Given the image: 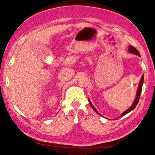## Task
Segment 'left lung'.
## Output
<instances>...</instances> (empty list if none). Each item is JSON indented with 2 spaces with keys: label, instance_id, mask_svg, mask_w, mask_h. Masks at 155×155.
<instances>
[{
  "label": "left lung",
  "instance_id": "1",
  "mask_svg": "<svg viewBox=\"0 0 155 155\" xmlns=\"http://www.w3.org/2000/svg\"><path fill=\"white\" fill-rule=\"evenodd\" d=\"M128 52L131 53V54H135V55H137V56H138L139 57H140V53L138 52V51H137L135 48L133 47V46H129ZM143 80H144V75H143V76H142V77H141V79H140V83L138 84V89H137V92H136V98L135 99L134 102L133 103V104L131 105V107L130 108H128V109L126 110V111L123 112V113L121 114V115L120 116V117H121V116L126 115V114H128L129 112H130L131 111H133V110L134 109L135 107H136L137 104H138V101H139V99H140V94H141V92H142V87H143ZM88 100H89V103H90L91 107L92 108L93 110H94V111L96 112L97 114H98L99 115L103 116L102 115H101V114H99L98 111H97V110L95 109V107L92 105V104L90 101V99H88Z\"/></svg>",
  "mask_w": 155,
  "mask_h": 155
}]
</instances>
